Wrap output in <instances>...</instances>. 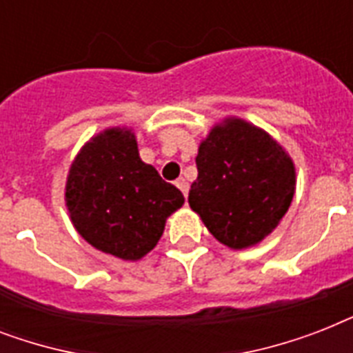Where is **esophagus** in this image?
<instances>
[{"mask_svg":"<svg viewBox=\"0 0 353 353\" xmlns=\"http://www.w3.org/2000/svg\"><path fill=\"white\" fill-rule=\"evenodd\" d=\"M176 185H177V188H179V190H181V192H183V196L187 198V196H188V183L185 181L183 177H179V179H177V181H176Z\"/></svg>","mask_w":353,"mask_h":353,"instance_id":"1","label":"esophagus"}]
</instances>
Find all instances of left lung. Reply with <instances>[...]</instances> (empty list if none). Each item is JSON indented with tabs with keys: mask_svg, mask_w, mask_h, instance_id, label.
<instances>
[{
	"mask_svg": "<svg viewBox=\"0 0 353 353\" xmlns=\"http://www.w3.org/2000/svg\"><path fill=\"white\" fill-rule=\"evenodd\" d=\"M196 165L188 203L223 245H254L290 209L295 166L276 141L249 122L229 119L212 128Z\"/></svg>",
	"mask_w": 353,
	"mask_h": 353,
	"instance_id": "left-lung-1",
	"label": "left lung"
}]
</instances>
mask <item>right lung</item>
Returning a JSON list of instances; mask_svg holds the SVG:
<instances>
[{
    "label": "right lung",
    "mask_w": 353,
    "mask_h": 353,
    "mask_svg": "<svg viewBox=\"0 0 353 353\" xmlns=\"http://www.w3.org/2000/svg\"><path fill=\"white\" fill-rule=\"evenodd\" d=\"M65 203L85 241L122 260H139L154 249L166 218L185 198L141 161L130 130L113 128L91 139L77 155Z\"/></svg>",
    "instance_id": "1"
}]
</instances>
